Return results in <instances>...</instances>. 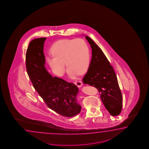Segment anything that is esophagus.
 <instances>
[{"label":"esophagus","mask_w":149,"mask_h":149,"mask_svg":"<svg viewBox=\"0 0 149 149\" xmlns=\"http://www.w3.org/2000/svg\"><path fill=\"white\" fill-rule=\"evenodd\" d=\"M74 83L78 87H81L82 86V82L81 81L76 80V81H74Z\"/></svg>","instance_id":"34e87169"}]
</instances>
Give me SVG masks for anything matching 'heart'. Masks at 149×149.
Here are the masks:
<instances>
[{
  "label": "heart",
  "mask_w": 149,
  "mask_h": 149,
  "mask_svg": "<svg viewBox=\"0 0 149 149\" xmlns=\"http://www.w3.org/2000/svg\"><path fill=\"white\" fill-rule=\"evenodd\" d=\"M52 56L47 60L53 73L62 77L65 71L64 63L70 78H74L87 70L90 63V52L86 41L82 38L64 39L56 42L51 47Z\"/></svg>",
  "instance_id": "b5f03b06"
}]
</instances>
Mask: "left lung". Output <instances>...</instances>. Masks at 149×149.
Instances as JSON below:
<instances>
[{
  "label": "left lung",
  "mask_w": 149,
  "mask_h": 149,
  "mask_svg": "<svg viewBox=\"0 0 149 149\" xmlns=\"http://www.w3.org/2000/svg\"><path fill=\"white\" fill-rule=\"evenodd\" d=\"M85 38L92 49V58L83 82L96 88L108 112L118 115L122 109V95L114 69L101 49L89 37Z\"/></svg>",
  "instance_id": "8db88e82"
}]
</instances>
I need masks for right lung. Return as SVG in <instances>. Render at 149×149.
<instances>
[{"mask_svg":"<svg viewBox=\"0 0 149 149\" xmlns=\"http://www.w3.org/2000/svg\"><path fill=\"white\" fill-rule=\"evenodd\" d=\"M46 38H35L29 43L26 53V68L29 79L47 107L63 116L79 114L81 107L77 102L78 88L72 83L52 77L45 68L43 53Z\"/></svg>","mask_w":149,"mask_h":149,"instance_id":"add662e5","label":"right lung"}]
</instances>
